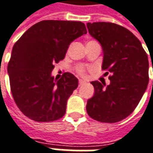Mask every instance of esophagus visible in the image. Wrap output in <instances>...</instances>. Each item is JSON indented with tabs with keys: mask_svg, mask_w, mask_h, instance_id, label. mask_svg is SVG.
<instances>
[{
	"mask_svg": "<svg viewBox=\"0 0 153 153\" xmlns=\"http://www.w3.org/2000/svg\"><path fill=\"white\" fill-rule=\"evenodd\" d=\"M85 83H86V82H85V80H83V79H79V86H80V85H83L84 84H85Z\"/></svg>",
	"mask_w": 153,
	"mask_h": 153,
	"instance_id": "obj_1",
	"label": "esophagus"
}]
</instances>
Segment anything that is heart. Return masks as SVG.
<instances>
[{
    "mask_svg": "<svg viewBox=\"0 0 153 153\" xmlns=\"http://www.w3.org/2000/svg\"><path fill=\"white\" fill-rule=\"evenodd\" d=\"M76 72L80 74V75H85V68L84 66H78L76 68Z\"/></svg>",
    "mask_w": 153,
    "mask_h": 153,
    "instance_id": "1",
    "label": "heart"
}]
</instances>
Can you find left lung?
<instances>
[{"instance_id":"8db88e82","label":"left lung","mask_w":153,"mask_h":153,"mask_svg":"<svg viewBox=\"0 0 153 153\" xmlns=\"http://www.w3.org/2000/svg\"><path fill=\"white\" fill-rule=\"evenodd\" d=\"M87 27L101 44L102 69L107 71L105 74H111V83L105 88V83L91 82L94 94L88 100L86 111L95 120L118 122L133 112L146 91L148 57L139 39L124 27L102 22H88Z\"/></svg>"}]
</instances>
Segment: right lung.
Segmentation results:
<instances>
[{
    "label": "right lung",
    "instance_id": "1",
    "mask_svg": "<svg viewBox=\"0 0 153 153\" xmlns=\"http://www.w3.org/2000/svg\"><path fill=\"white\" fill-rule=\"evenodd\" d=\"M86 33L81 22L45 20L32 26L14 44L7 72L13 99L25 116L37 122L64 116L79 80L66 72L55 81L51 74L69 44Z\"/></svg>",
    "mask_w": 153,
    "mask_h": 153
}]
</instances>
